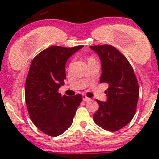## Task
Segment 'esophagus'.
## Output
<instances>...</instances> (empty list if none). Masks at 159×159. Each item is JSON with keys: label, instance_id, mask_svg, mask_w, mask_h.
<instances>
[{"label": "esophagus", "instance_id": "esophagus-1", "mask_svg": "<svg viewBox=\"0 0 159 159\" xmlns=\"http://www.w3.org/2000/svg\"><path fill=\"white\" fill-rule=\"evenodd\" d=\"M82 99H83V101H84V102H87V101H89L90 100L89 98H88L87 96L85 95V94H83V95H82Z\"/></svg>", "mask_w": 159, "mask_h": 159}]
</instances>
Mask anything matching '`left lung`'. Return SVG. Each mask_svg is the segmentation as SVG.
<instances>
[{
    "instance_id": "obj_1",
    "label": "left lung",
    "mask_w": 159,
    "mask_h": 159,
    "mask_svg": "<svg viewBox=\"0 0 159 159\" xmlns=\"http://www.w3.org/2000/svg\"><path fill=\"white\" fill-rule=\"evenodd\" d=\"M98 54L102 67L100 82L107 83V102L97 100L99 108L94 121L103 129L116 131L128 125L136 112L139 86L128 59L109 44L91 46Z\"/></svg>"
}]
</instances>
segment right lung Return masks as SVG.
Here are the masks:
<instances>
[{
  "label": "right lung",
  "instance_id": "right-lung-1",
  "mask_svg": "<svg viewBox=\"0 0 159 159\" xmlns=\"http://www.w3.org/2000/svg\"><path fill=\"white\" fill-rule=\"evenodd\" d=\"M83 45L73 48L51 46L32 60L25 83V102L32 122L51 137L63 134L73 122L81 94L72 97L58 92L66 78L67 60Z\"/></svg>",
  "mask_w": 159,
  "mask_h": 159
}]
</instances>
